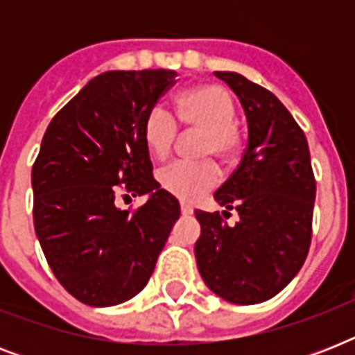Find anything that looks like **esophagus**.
Returning <instances> with one entry per match:
<instances>
[{"label": "esophagus", "mask_w": 355, "mask_h": 355, "mask_svg": "<svg viewBox=\"0 0 355 355\" xmlns=\"http://www.w3.org/2000/svg\"><path fill=\"white\" fill-rule=\"evenodd\" d=\"M180 214H182V216H191V214H193V208L189 205H186V202H180Z\"/></svg>", "instance_id": "1"}]
</instances>
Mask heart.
<instances>
[{
  "instance_id": "heart-1",
  "label": "heart",
  "mask_w": 355,
  "mask_h": 355,
  "mask_svg": "<svg viewBox=\"0 0 355 355\" xmlns=\"http://www.w3.org/2000/svg\"><path fill=\"white\" fill-rule=\"evenodd\" d=\"M171 114L162 107H150L141 121V138L153 160H167L184 130L200 132L197 155L210 160L178 162L160 173V186L184 202H195L219 182V169L211 160L230 164L241 150V132L236 118V101L230 92L216 83H202L180 92Z\"/></svg>"
}]
</instances>
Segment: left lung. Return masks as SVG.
Listing matches in <instances>:
<instances>
[{"mask_svg":"<svg viewBox=\"0 0 355 355\" xmlns=\"http://www.w3.org/2000/svg\"><path fill=\"white\" fill-rule=\"evenodd\" d=\"M216 75L236 92L248 121L241 162L214 195L239 221L228 227L223 216L230 211H195L200 223L195 258L216 295L259 304L278 295L306 261L317 182L308 139L280 99L239 73Z\"/></svg>","mask_w":355,"mask_h":355,"instance_id":"8db88e82","label":"left lung"}]
</instances>
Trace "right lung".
Instances as JSON below:
<instances>
[{
  "mask_svg": "<svg viewBox=\"0 0 355 355\" xmlns=\"http://www.w3.org/2000/svg\"><path fill=\"white\" fill-rule=\"evenodd\" d=\"M175 71H107L51 119L33 164V219L60 286L88 306L138 295L180 216L153 177L141 121ZM151 193L136 211L113 200Z\"/></svg>",
  "mask_w": 355,
  "mask_h": 355,
  "instance_id": "obj_1",
  "label": "right lung"
}]
</instances>
